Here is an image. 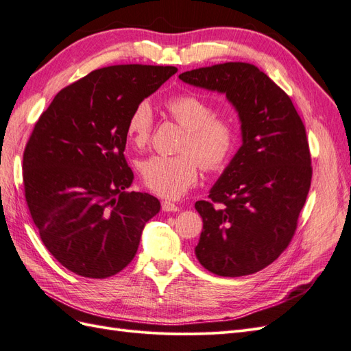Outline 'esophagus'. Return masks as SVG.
Masks as SVG:
<instances>
[{"label": "esophagus", "instance_id": "1", "mask_svg": "<svg viewBox=\"0 0 351 351\" xmlns=\"http://www.w3.org/2000/svg\"><path fill=\"white\" fill-rule=\"evenodd\" d=\"M161 205H162V210L164 212H177V210H180V208L176 204H173V202L162 200Z\"/></svg>", "mask_w": 351, "mask_h": 351}]
</instances>
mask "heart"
Masks as SVG:
<instances>
[{
	"label": "heart",
	"instance_id": "b5f03b06",
	"mask_svg": "<svg viewBox=\"0 0 351 351\" xmlns=\"http://www.w3.org/2000/svg\"><path fill=\"white\" fill-rule=\"evenodd\" d=\"M173 119L186 129L176 156L155 155L141 164L143 184L152 193L177 199L192 189L200 165L208 173L224 169L239 145V125L230 115L215 114L214 104L200 95L184 92L165 101ZM154 111L147 101H141L129 114L125 134L142 149L151 142L154 132Z\"/></svg>",
	"mask_w": 351,
	"mask_h": 351
}]
</instances>
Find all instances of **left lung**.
Instances as JSON below:
<instances>
[{"mask_svg":"<svg viewBox=\"0 0 351 351\" xmlns=\"http://www.w3.org/2000/svg\"><path fill=\"white\" fill-rule=\"evenodd\" d=\"M178 77L226 93L241 121V147L209 200L195 205L204 221L196 258L221 277L254 274L289 247L309 193L304 124L289 95L249 62H222Z\"/></svg>","mask_w":351,"mask_h":351,"instance_id":"8db88e82","label":"left lung"}]
</instances>
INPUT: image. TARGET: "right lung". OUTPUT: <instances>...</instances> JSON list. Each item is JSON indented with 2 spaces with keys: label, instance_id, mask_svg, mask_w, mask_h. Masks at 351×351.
<instances>
[{
  "label": "right lung",
  "instance_id": "1",
  "mask_svg": "<svg viewBox=\"0 0 351 351\" xmlns=\"http://www.w3.org/2000/svg\"><path fill=\"white\" fill-rule=\"evenodd\" d=\"M174 73L142 64L93 70L56 95L29 137L23 186L32 219L52 256L80 277L124 269L161 208L152 195L127 192L125 123Z\"/></svg>",
  "mask_w": 351,
  "mask_h": 351
}]
</instances>
